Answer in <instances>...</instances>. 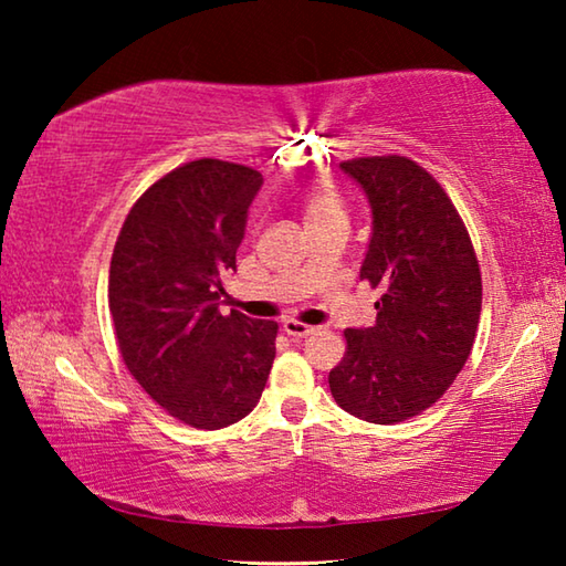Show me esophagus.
I'll return each instance as SVG.
<instances>
[{
    "mask_svg": "<svg viewBox=\"0 0 566 566\" xmlns=\"http://www.w3.org/2000/svg\"><path fill=\"white\" fill-rule=\"evenodd\" d=\"M282 329L290 334V337H306V334L317 332V327H312V324H302V322H294V319H284Z\"/></svg>",
    "mask_w": 566,
    "mask_h": 566,
    "instance_id": "34e87169",
    "label": "esophagus"
}]
</instances>
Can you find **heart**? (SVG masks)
<instances>
[{"mask_svg":"<svg viewBox=\"0 0 566 566\" xmlns=\"http://www.w3.org/2000/svg\"><path fill=\"white\" fill-rule=\"evenodd\" d=\"M329 214H342L339 205L334 202V197L322 189L306 191L304 197V222H314V219L329 217Z\"/></svg>","mask_w":566,"mask_h":566,"instance_id":"1","label":"heart"}]
</instances>
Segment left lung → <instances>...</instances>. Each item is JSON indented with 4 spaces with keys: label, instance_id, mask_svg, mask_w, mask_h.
Segmentation results:
<instances>
[{
    "label": "left lung",
    "instance_id": "obj_1",
    "mask_svg": "<svg viewBox=\"0 0 566 566\" xmlns=\"http://www.w3.org/2000/svg\"><path fill=\"white\" fill-rule=\"evenodd\" d=\"M371 209L359 280L379 286L377 322L347 329L329 371L337 405L375 424L432 407L462 371L482 312V274L452 199L407 157L342 161Z\"/></svg>",
    "mask_w": 566,
    "mask_h": 566
}]
</instances>
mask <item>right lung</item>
Masks as SVG:
<instances>
[{"instance_id":"1","label":"right lung","mask_w":566,"mask_h":566,"mask_svg":"<svg viewBox=\"0 0 566 566\" xmlns=\"http://www.w3.org/2000/svg\"><path fill=\"white\" fill-rule=\"evenodd\" d=\"M260 171L197 159L151 185L124 219L109 266L122 359L142 389L189 427L222 429L260 401L276 322L219 312L237 270Z\"/></svg>"}]
</instances>
